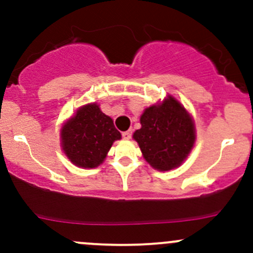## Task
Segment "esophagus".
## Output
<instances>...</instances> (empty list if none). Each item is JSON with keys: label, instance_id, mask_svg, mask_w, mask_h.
I'll list each match as a JSON object with an SVG mask.
<instances>
[{"label": "esophagus", "instance_id": "34e87169", "mask_svg": "<svg viewBox=\"0 0 253 253\" xmlns=\"http://www.w3.org/2000/svg\"><path fill=\"white\" fill-rule=\"evenodd\" d=\"M131 137H132V131L122 132V138H124V139H129Z\"/></svg>", "mask_w": 253, "mask_h": 253}]
</instances>
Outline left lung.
Returning <instances> with one entry per match:
<instances>
[{
  "label": "left lung",
  "instance_id": "8db88e82",
  "mask_svg": "<svg viewBox=\"0 0 253 253\" xmlns=\"http://www.w3.org/2000/svg\"><path fill=\"white\" fill-rule=\"evenodd\" d=\"M133 133L145 162L159 171L178 168L192 150L196 127L191 114L172 95L145 109Z\"/></svg>",
  "mask_w": 253,
  "mask_h": 253
}]
</instances>
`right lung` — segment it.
I'll list each match as a JSON object with an SVG mask.
<instances>
[{
	"label": "right lung",
	"mask_w": 253,
	"mask_h": 253,
	"mask_svg": "<svg viewBox=\"0 0 253 253\" xmlns=\"http://www.w3.org/2000/svg\"><path fill=\"white\" fill-rule=\"evenodd\" d=\"M61 148L66 157L83 169H94L103 164L112 143L121 139L110 116L96 103L77 109L61 127Z\"/></svg>",
	"instance_id": "1"
}]
</instances>
